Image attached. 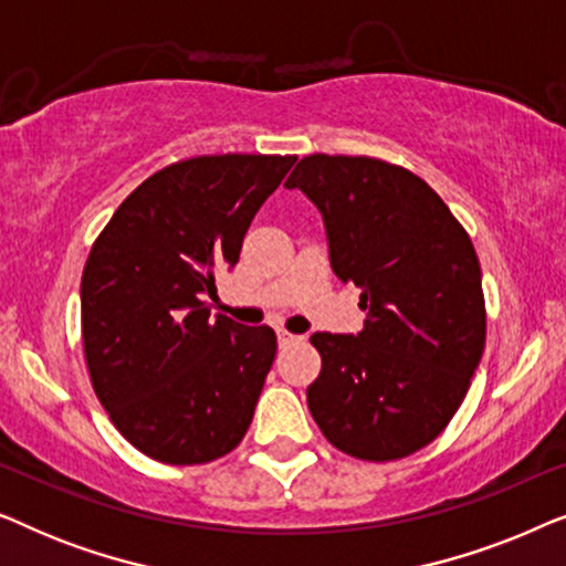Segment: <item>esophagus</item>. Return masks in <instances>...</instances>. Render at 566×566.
Masks as SVG:
<instances>
[{
  "mask_svg": "<svg viewBox=\"0 0 566 566\" xmlns=\"http://www.w3.org/2000/svg\"><path fill=\"white\" fill-rule=\"evenodd\" d=\"M296 339H301V337L291 335V332H285V329H277V343L281 345H291V343H296Z\"/></svg>",
  "mask_w": 566,
  "mask_h": 566,
  "instance_id": "esophagus-1",
  "label": "esophagus"
}]
</instances>
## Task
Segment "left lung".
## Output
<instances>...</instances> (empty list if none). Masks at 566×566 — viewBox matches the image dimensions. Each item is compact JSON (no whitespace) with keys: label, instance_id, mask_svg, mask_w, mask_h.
I'll return each mask as SVG.
<instances>
[{"label":"left lung","instance_id":"1","mask_svg":"<svg viewBox=\"0 0 566 566\" xmlns=\"http://www.w3.org/2000/svg\"><path fill=\"white\" fill-rule=\"evenodd\" d=\"M285 188L319 208L332 270L368 312L355 337L312 335L322 370L308 412L347 455L405 459L446 430L482 360L474 244L422 177L384 159L312 154Z\"/></svg>","mask_w":566,"mask_h":566}]
</instances>
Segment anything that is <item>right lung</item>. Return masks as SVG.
<instances>
[{"label":"right lung","mask_w":566,"mask_h":566,"mask_svg":"<svg viewBox=\"0 0 566 566\" xmlns=\"http://www.w3.org/2000/svg\"><path fill=\"white\" fill-rule=\"evenodd\" d=\"M296 157L175 161L118 206L82 273L84 360L99 405L154 461L192 467L242 443L275 360V332L206 296Z\"/></svg>","instance_id":"1"}]
</instances>
